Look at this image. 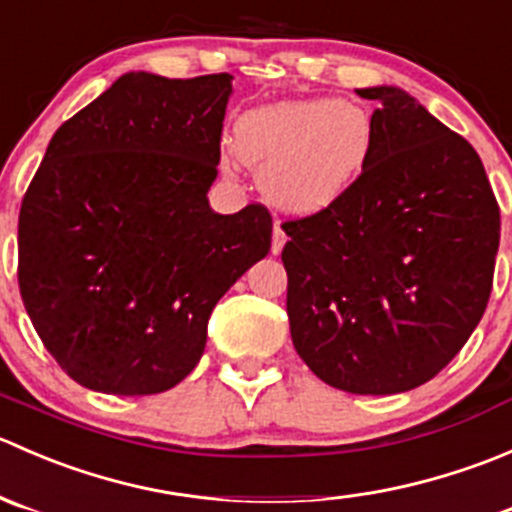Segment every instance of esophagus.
<instances>
[{
  "mask_svg": "<svg viewBox=\"0 0 512 512\" xmlns=\"http://www.w3.org/2000/svg\"><path fill=\"white\" fill-rule=\"evenodd\" d=\"M285 242H287L285 230H282L280 225H275V230H272V255H280L282 247H285Z\"/></svg>",
  "mask_w": 512,
  "mask_h": 512,
  "instance_id": "obj_1",
  "label": "esophagus"
}]
</instances>
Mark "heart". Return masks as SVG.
I'll use <instances>...</instances> for the list:
<instances>
[{
	"label": "heart",
	"instance_id": "1",
	"mask_svg": "<svg viewBox=\"0 0 512 512\" xmlns=\"http://www.w3.org/2000/svg\"><path fill=\"white\" fill-rule=\"evenodd\" d=\"M376 128L364 106L344 98H285L242 113L232 148L260 168V190L287 215L334 208L374 158Z\"/></svg>",
	"mask_w": 512,
	"mask_h": 512
}]
</instances>
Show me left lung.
I'll return each mask as SVG.
<instances>
[{
    "label": "left lung",
    "mask_w": 512,
    "mask_h": 512,
    "mask_svg": "<svg viewBox=\"0 0 512 512\" xmlns=\"http://www.w3.org/2000/svg\"><path fill=\"white\" fill-rule=\"evenodd\" d=\"M379 103L374 158L334 208L285 223L287 317L304 364L334 389L426 384L478 327L500 210L471 143L399 86Z\"/></svg>",
    "instance_id": "obj_1"
}]
</instances>
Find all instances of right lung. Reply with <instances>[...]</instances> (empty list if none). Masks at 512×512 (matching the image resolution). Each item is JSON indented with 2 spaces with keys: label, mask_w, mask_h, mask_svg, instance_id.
Segmentation results:
<instances>
[{
  "label": "right lung",
  "mask_w": 512,
  "mask_h": 512,
  "mask_svg": "<svg viewBox=\"0 0 512 512\" xmlns=\"http://www.w3.org/2000/svg\"><path fill=\"white\" fill-rule=\"evenodd\" d=\"M230 96V74L128 71L49 141L19 213V289L44 347L86 389L180 384L215 304L270 252L262 205L210 208Z\"/></svg>",
  "instance_id": "obj_1"
}]
</instances>
